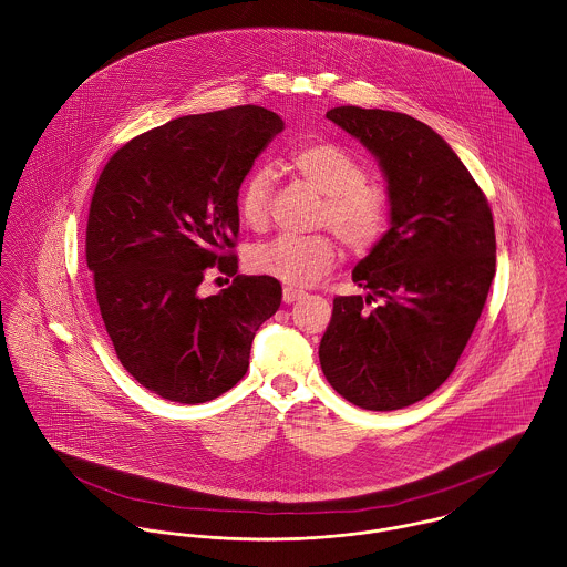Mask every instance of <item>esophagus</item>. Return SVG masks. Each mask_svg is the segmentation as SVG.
I'll list each match as a JSON object with an SVG mask.
<instances>
[{
    "label": "esophagus",
    "instance_id": "1",
    "mask_svg": "<svg viewBox=\"0 0 567 567\" xmlns=\"http://www.w3.org/2000/svg\"><path fill=\"white\" fill-rule=\"evenodd\" d=\"M303 297V292L301 290H295V288H284V303H295V301H299Z\"/></svg>",
    "mask_w": 567,
    "mask_h": 567
}]
</instances>
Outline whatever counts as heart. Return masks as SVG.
I'll list each match as a JSON object with an SVG mask.
<instances>
[{
  "mask_svg": "<svg viewBox=\"0 0 567 567\" xmlns=\"http://www.w3.org/2000/svg\"><path fill=\"white\" fill-rule=\"evenodd\" d=\"M292 172L323 194L319 225L329 227L351 252H367L391 225L393 198L384 183L369 178V167L353 151L331 142L310 140L290 153ZM272 169L252 167L238 185L236 209L246 227L264 229L270 218ZM338 261V246L324 236H279L248 255L250 270L286 286L303 288L321 279Z\"/></svg>",
  "mask_w": 567,
  "mask_h": 567,
  "instance_id": "1",
  "label": "heart"
}]
</instances>
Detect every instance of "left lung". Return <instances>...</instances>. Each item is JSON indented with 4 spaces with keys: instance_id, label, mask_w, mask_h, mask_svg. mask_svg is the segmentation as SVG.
Returning <instances> with one entry per match:
<instances>
[{
    "instance_id": "obj_1",
    "label": "left lung",
    "mask_w": 567,
    "mask_h": 567,
    "mask_svg": "<svg viewBox=\"0 0 567 567\" xmlns=\"http://www.w3.org/2000/svg\"><path fill=\"white\" fill-rule=\"evenodd\" d=\"M327 117L382 165L391 229L353 268L371 295L336 297L319 358L327 382L364 410H400L454 371L495 275L485 192L423 122L382 109L336 106ZM380 296L383 303L367 311Z\"/></svg>"
}]
</instances>
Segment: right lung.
Masks as SVG:
<instances>
[{"label":"right lung","instance_id":"1","mask_svg":"<svg viewBox=\"0 0 567 567\" xmlns=\"http://www.w3.org/2000/svg\"><path fill=\"white\" fill-rule=\"evenodd\" d=\"M284 131L277 113L246 104L176 117L126 142L100 172L86 220V266L122 367L148 391L205 404L248 369L259 324L281 284L238 275L236 192ZM216 267L235 277L203 300Z\"/></svg>","mask_w":567,"mask_h":567}]
</instances>
